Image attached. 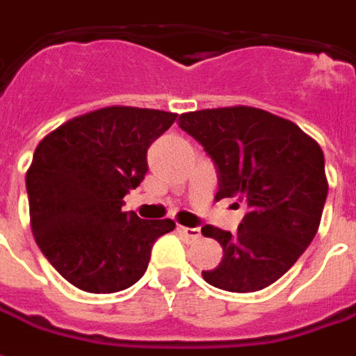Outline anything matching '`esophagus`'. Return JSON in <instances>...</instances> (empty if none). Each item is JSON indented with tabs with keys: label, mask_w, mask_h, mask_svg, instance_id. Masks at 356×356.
<instances>
[{
	"label": "esophagus",
	"mask_w": 356,
	"mask_h": 356,
	"mask_svg": "<svg viewBox=\"0 0 356 356\" xmlns=\"http://www.w3.org/2000/svg\"><path fill=\"white\" fill-rule=\"evenodd\" d=\"M178 232L182 234L188 241H197L201 238V230L199 228H188V226H178Z\"/></svg>",
	"instance_id": "esophagus-1"
}]
</instances>
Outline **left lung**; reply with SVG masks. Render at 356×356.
I'll list each match as a JSON object with an SVG mask.
<instances>
[{"instance_id": "obj_1", "label": "left lung", "mask_w": 356, "mask_h": 356, "mask_svg": "<svg viewBox=\"0 0 356 356\" xmlns=\"http://www.w3.org/2000/svg\"><path fill=\"white\" fill-rule=\"evenodd\" d=\"M178 124L214 161L216 199L238 197L247 207L238 232L211 224L201 230L224 251L203 278L234 293L268 287L318 232L327 195L320 145L291 120L247 105L184 113Z\"/></svg>"}]
</instances>
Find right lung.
<instances>
[{
    "label": "right lung",
    "instance_id": "1",
    "mask_svg": "<svg viewBox=\"0 0 356 356\" xmlns=\"http://www.w3.org/2000/svg\"><path fill=\"white\" fill-rule=\"evenodd\" d=\"M176 113L113 105L67 120L38 143L26 170L30 226L45 259L88 293L134 286L151 247L176 228L170 218L124 213V195L143 180L147 149Z\"/></svg>",
    "mask_w": 356,
    "mask_h": 356
}]
</instances>
